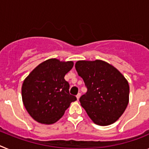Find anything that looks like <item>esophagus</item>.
<instances>
[{"label":"esophagus","mask_w":149,"mask_h":149,"mask_svg":"<svg viewBox=\"0 0 149 149\" xmlns=\"http://www.w3.org/2000/svg\"><path fill=\"white\" fill-rule=\"evenodd\" d=\"M81 93H79L78 94H77V95H76V97H77V100H79V98H80V97H81Z\"/></svg>","instance_id":"obj_1"}]
</instances>
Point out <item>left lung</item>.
<instances>
[{
  "label": "left lung",
  "instance_id": "obj_1",
  "mask_svg": "<svg viewBox=\"0 0 149 149\" xmlns=\"http://www.w3.org/2000/svg\"><path fill=\"white\" fill-rule=\"evenodd\" d=\"M75 68L87 88L79 101L89 118L98 125L114 123L128 104L127 80L115 67L102 60H80Z\"/></svg>",
  "mask_w": 149,
  "mask_h": 149
}]
</instances>
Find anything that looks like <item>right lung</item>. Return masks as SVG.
Wrapping results in <instances>:
<instances>
[{
  "label": "right lung",
  "mask_w": 149,
  "mask_h": 149,
  "mask_svg": "<svg viewBox=\"0 0 149 149\" xmlns=\"http://www.w3.org/2000/svg\"><path fill=\"white\" fill-rule=\"evenodd\" d=\"M72 61L50 59L36 67L24 81L22 101L33 119L50 125L58 121L77 98L69 93L64 79L72 68Z\"/></svg>",
  "instance_id": "right-lung-1"
}]
</instances>
